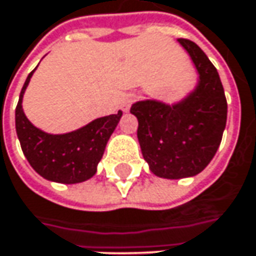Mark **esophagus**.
<instances>
[{
	"mask_svg": "<svg viewBox=\"0 0 256 256\" xmlns=\"http://www.w3.org/2000/svg\"><path fill=\"white\" fill-rule=\"evenodd\" d=\"M134 98H136L134 94H128V96L124 97L123 102H122V108H123V112H128V110H130V104L134 101Z\"/></svg>",
	"mask_w": 256,
	"mask_h": 256,
	"instance_id": "esophagus-1",
	"label": "esophagus"
}]
</instances>
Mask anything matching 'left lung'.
Listing matches in <instances>:
<instances>
[{"instance_id":"left-lung-1","label":"left lung","mask_w":256,"mask_h":256,"mask_svg":"<svg viewBox=\"0 0 256 256\" xmlns=\"http://www.w3.org/2000/svg\"><path fill=\"white\" fill-rule=\"evenodd\" d=\"M178 43L197 70V82L182 98H148L132 104L138 139L150 172L166 180L200 174L218 152L226 128L228 102L218 69L191 40Z\"/></svg>"}]
</instances>
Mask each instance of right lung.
Listing matches in <instances>:
<instances>
[{
    "instance_id": "right-lung-1",
    "label": "right lung",
    "mask_w": 256,
    "mask_h": 256,
    "mask_svg": "<svg viewBox=\"0 0 256 256\" xmlns=\"http://www.w3.org/2000/svg\"><path fill=\"white\" fill-rule=\"evenodd\" d=\"M34 70L28 74L16 108V132L24 156L32 168L48 181L60 184L84 182L97 172L98 162L123 112L98 117L68 133H48L36 128L23 110L24 92Z\"/></svg>"
}]
</instances>
